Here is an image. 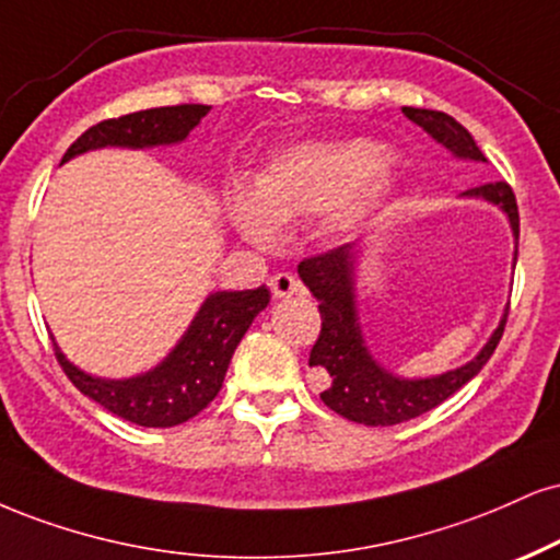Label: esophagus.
Wrapping results in <instances>:
<instances>
[{
    "instance_id": "obj_1",
    "label": "esophagus",
    "mask_w": 560,
    "mask_h": 560,
    "mask_svg": "<svg viewBox=\"0 0 560 560\" xmlns=\"http://www.w3.org/2000/svg\"><path fill=\"white\" fill-rule=\"evenodd\" d=\"M268 287H271L273 298H292V294H300L302 292V284L298 281V276L292 273H276L271 276V281H268Z\"/></svg>"
}]
</instances>
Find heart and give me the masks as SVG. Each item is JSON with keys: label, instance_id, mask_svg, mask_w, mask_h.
Wrapping results in <instances>:
<instances>
[{"label": "heart", "instance_id": "heart-1", "mask_svg": "<svg viewBox=\"0 0 560 560\" xmlns=\"http://www.w3.org/2000/svg\"><path fill=\"white\" fill-rule=\"evenodd\" d=\"M383 159L386 151L370 140L289 145L255 174L250 190L232 192L229 213L255 245H271L279 224L313 213L326 215L334 232H347L386 198Z\"/></svg>", "mask_w": 560, "mask_h": 560}]
</instances>
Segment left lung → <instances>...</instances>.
I'll return each mask as SVG.
<instances>
[{"mask_svg": "<svg viewBox=\"0 0 560 560\" xmlns=\"http://www.w3.org/2000/svg\"><path fill=\"white\" fill-rule=\"evenodd\" d=\"M401 112L404 117L420 125L435 143L448 148L456 159L488 161L477 148L472 135L467 132V127H462L446 112L415 109V106H404ZM462 195L482 198L501 208L509 215L514 240H518V208L514 190L506 182H488V185L472 187V190ZM354 245H341L315 255V258H305L298 268L300 279L305 281L313 298L320 302V336L315 341L313 352H310V368H323L331 378L320 399L336 415L370 428L399 425V422L425 415L441 401H446L464 383L472 381L485 368V362L490 360V354L495 352L509 313L498 323V328L488 339V345L480 349V354L469 360L467 365L433 375V378H399V375L388 373L365 347L360 315H357L354 307Z\"/></svg>", "mask_w": 560, "mask_h": 560, "instance_id": "left-lung-1", "label": "left lung"}]
</instances>
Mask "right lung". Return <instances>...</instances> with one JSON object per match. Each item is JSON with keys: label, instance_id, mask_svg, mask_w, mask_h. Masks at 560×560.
<instances>
[{"label": "right lung", "instance_id": "1", "mask_svg": "<svg viewBox=\"0 0 560 560\" xmlns=\"http://www.w3.org/2000/svg\"><path fill=\"white\" fill-rule=\"evenodd\" d=\"M208 112L211 106L179 104L125 114L119 119H104L67 148L62 164L80 153L106 145L153 148L182 143ZM268 300L271 294L266 287L208 294L177 347L156 368L135 378H96L72 365L57 345H54V354L80 394L109 409L112 415L143 428H174L192 420L215 399L234 349L247 334L255 315L266 310Z\"/></svg>", "mask_w": 560, "mask_h": 560}]
</instances>
